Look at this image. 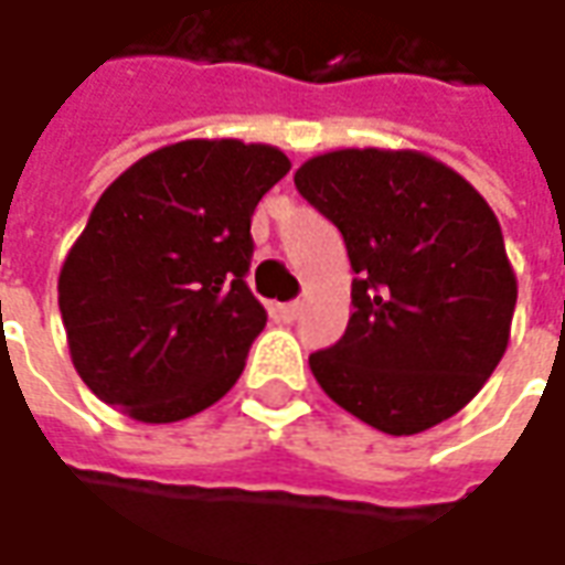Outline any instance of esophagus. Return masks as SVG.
<instances>
[{
    "label": "esophagus",
    "instance_id": "obj_1",
    "mask_svg": "<svg viewBox=\"0 0 565 565\" xmlns=\"http://www.w3.org/2000/svg\"><path fill=\"white\" fill-rule=\"evenodd\" d=\"M299 312H302V302H284V306H275V318L284 321V324L297 321Z\"/></svg>",
    "mask_w": 565,
    "mask_h": 565
}]
</instances>
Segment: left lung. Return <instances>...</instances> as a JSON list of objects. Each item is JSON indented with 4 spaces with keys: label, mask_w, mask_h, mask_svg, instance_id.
Segmentation results:
<instances>
[{
    "label": "left lung",
    "mask_w": 565,
    "mask_h": 565,
    "mask_svg": "<svg viewBox=\"0 0 565 565\" xmlns=\"http://www.w3.org/2000/svg\"><path fill=\"white\" fill-rule=\"evenodd\" d=\"M294 182L340 228L355 271L347 333L309 355L318 386L390 436L458 414L508 352L516 306L492 206L412 148L318 153Z\"/></svg>",
    "instance_id": "8db88e82"
}]
</instances>
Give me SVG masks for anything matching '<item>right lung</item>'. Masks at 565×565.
Returning a JSON list of instances; mask_svg holds the SVG:
<instances>
[{"instance_id": "obj_1", "label": "right lung", "mask_w": 565, "mask_h": 565, "mask_svg": "<svg viewBox=\"0 0 565 565\" xmlns=\"http://www.w3.org/2000/svg\"><path fill=\"white\" fill-rule=\"evenodd\" d=\"M287 172L275 145L185 138L107 185L57 275L71 362L102 402L175 424L237 383L266 328L250 218Z\"/></svg>"}]
</instances>
